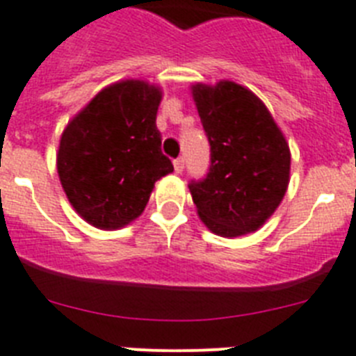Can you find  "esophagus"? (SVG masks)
Returning <instances> with one entry per match:
<instances>
[{"label":"esophagus","mask_w":356,"mask_h":356,"mask_svg":"<svg viewBox=\"0 0 356 356\" xmlns=\"http://www.w3.org/2000/svg\"><path fill=\"white\" fill-rule=\"evenodd\" d=\"M172 163H175V171H176V172H181V171H184V165H185V160H184V156L176 158V160L172 161Z\"/></svg>","instance_id":"1"}]
</instances>
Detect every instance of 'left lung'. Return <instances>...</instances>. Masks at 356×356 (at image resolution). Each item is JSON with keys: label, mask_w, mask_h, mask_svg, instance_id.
<instances>
[{"label": "left lung", "mask_w": 356, "mask_h": 356, "mask_svg": "<svg viewBox=\"0 0 356 356\" xmlns=\"http://www.w3.org/2000/svg\"><path fill=\"white\" fill-rule=\"evenodd\" d=\"M193 98L211 145L209 172L189 184L200 220L220 236L252 233L286 195L289 145L262 99L242 85L196 83Z\"/></svg>", "instance_id": "left-lung-1"}]
</instances>
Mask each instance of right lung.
<instances>
[{
  "mask_svg": "<svg viewBox=\"0 0 356 356\" xmlns=\"http://www.w3.org/2000/svg\"><path fill=\"white\" fill-rule=\"evenodd\" d=\"M161 90L140 79L105 87L70 120L58 149V175L76 213L99 229H120L145 209L152 187L175 171L156 127Z\"/></svg>",
  "mask_w": 356,
  "mask_h": 356,
  "instance_id": "obj_1",
  "label": "right lung"
}]
</instances>
